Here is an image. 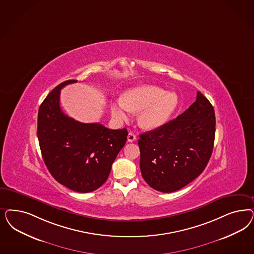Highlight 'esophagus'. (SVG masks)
I'll use <instances>...</instances> for the list:
<instances>
[{
	"mask_svg": "<svg viewBox=\"0 0 254 254\" xmlns=\"http://www.w3.org/2000/svg\"><path fill=\"white\" fill-rule=\"evenodd\" d=\"M127 140H128V142H133V141L136 140V135L134 133H132V132H130L128 134V136H127Z\"/></svg>",
	"mask_w": 254,
	"mask_h": 254,
	"instance_id": "obj_1",
	"label": "esophagus"
}]
</instances>
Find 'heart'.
Returning a JSON list of instances; mask_svg holds the SVG:
<instances>
[{"mask_svg":"<svg viewBox=\"0 0 254 254\" xmlns=\"http://www.w3.org/2000/svg\"><path fill=\"white\" fill-rule=\"evenodd\" d=\"M179 97L175 92H165L156 86H142L128 90L123 98L110 105L112 117L123 121L131 110H140V125L152 130L163 126L178 107Z\"/></svg>","mask_w":254,"mask_h":254,"instance_id":"b5f03b06","label":"heart"}]
</instances>
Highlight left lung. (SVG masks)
Returning a JSON list of instances; mask_svg holds the SVG:
<instances>
[{"mask_svg": "<svg viewBox=\"0 0 254 254\" xmlns=\"http://www.w3.org/2000/svg\"><path fill=\"white\" fill-rule=\"evenodd\" d=\"M215 125L212 105L197 91L195 102L177 119L140 134V169L147 184L173 192L195 180L212 154Z\"/></svg>", "mask_w": 254, "mask_h": 254, "instance_id": "8db88e82", "label": "left lung"}]
</instances>
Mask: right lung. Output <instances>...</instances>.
I'll list each match as a JSON object with an SVG mask.
<instances>
[{
	"mask_svg": "<svg viewBox=\"0 0 254 254\" xmlns=\"http://www.w3.org/2000/svg\"><path fill=\"white\" fill-rule=\"evenodd\" d=\"M77 80L58 85L38 110L37 137L42 157L59 183L77 192L100 188L124 147L128 131L111 130L100 123H82L64 114L60 107L61 90Z\"/></svg>",
	"mask_w": 254,
	"mask_h": 254,
	"instance_id": "add662e5",
	"label": "right lung"
}]
</instances>
